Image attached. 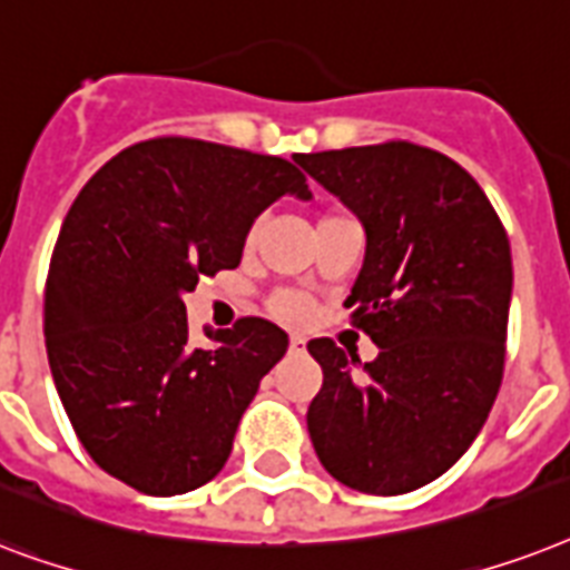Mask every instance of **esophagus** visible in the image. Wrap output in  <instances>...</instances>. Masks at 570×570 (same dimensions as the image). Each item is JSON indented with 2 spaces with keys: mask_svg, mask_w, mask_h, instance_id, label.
Wrapping results in <instances>:
<instances>
[{
  "mask_svg": "<svg viewBox=\"0 0 570 570\" xmlns=\"http://www.w3.org/2000/svg\"><path fill=\"white\" fill-rule=\"evenodd\" d=\"M291 350H294V353H303V350H306V338H303V335H291Z\"/></svg>",
  "mask_w": 570,
  "mask_h": 570,
  "instance_id": "1",
  "label": "esophagus"
}]
</instances>
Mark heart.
I'll return each mask as SVG.
<instances>
[{"instance_id":"1","label":"heart","mask_w":570,"mask_h":570,"mask_svg":"<svg viewBox=\"0 0 570 570\" xmlns=\"http://www.w3.org/2000/svg\"><path fill=\"white\" fill-rule=\"evenodd\" d=\"M326 217H335V214H326ZM326 217H323V220H326ZM256 235H258V226H253L247 235V244H253V240H256ZM271 308H273V314L279 317V321L297 323L308 314V299L299 297V294H294V291H282V294H276V297H273Z\"/></svg>"}]
</instances>
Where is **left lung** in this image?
<instances>
[{"mask_svg":"<svg viewBox=\"0 0 570 570\" xmlns=\"http://www.w3.org/2000/svg\"><path fill=\"white\" fill-rule=\"evenodd\" d=\"M294 161L356 214L364 262L344 306L380 347L358 362L308 341L321 465L364 494H406L462 459L503 380L512 253L489 197L453 158L391 140Z\"/></svg>","mask_w":570,"mask_h":570,"instance_id":"obj_1","label":"left lung"}]
</instances>
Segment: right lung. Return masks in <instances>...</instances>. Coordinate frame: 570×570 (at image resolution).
<instances>
[{
    "label": "right lung",
    "mask_w": 570,
    "mask_h": 570,
    "mask_svg": "<svg viewBox=\"0 0 570 570\" xmlns=\"http://www.w3.org/2000/svg\"><path fill=\"white\" fill-rule=\"evenodd\" d=\"M312 199L297 164L190 138H156L99 167L63 217L49 262L43 335L72 430L102 471L173 498L206 485L240 414L288 350L244 317L188 341L185 294L240 264L279 197Z\"/></svg>",
    "instance_id": "right-lung-1"
}]
</instances>
